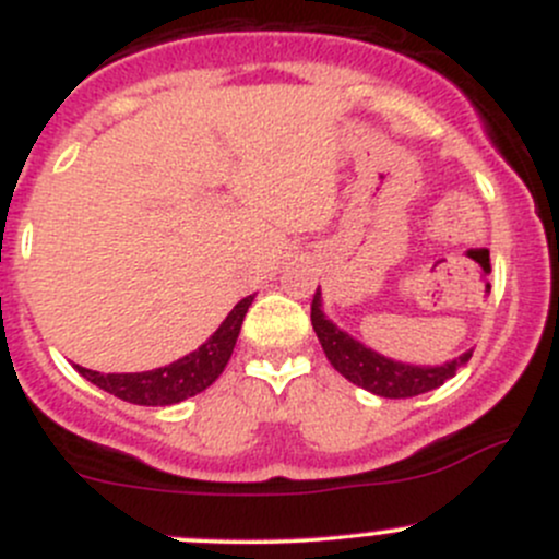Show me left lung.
<instances>
[{
	"label": "left lung",
	"mask_w": 559,
	"mask_h": 559,
	"mask_svg": "<svg viewBox=\"0 0 559 559\" xmlns=\"http://www.w3.org/2000/svg\"><path fill=\"white\" fill-rule=\"evenodd\" d=\"M310 321H313L329 364L354 385L367 388L369 393H378V396L385 399H409L433 391L472 358V350H466V354L452 358L442 367H413V364L393 361V358L374 354L372 348L361 345L326 319L324 310H321L319 289H316L313 302H310Z\"/></svg>",
	"instance_id": "obj_1"
}]
</instances>
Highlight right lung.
<instances>
[{
    "label": "right lung",
    "mask_w": 559,
    "mask_h": 559,
    "mask_svg": "<svg viewBox=\"0 0 559 559\" xmlns=\"http://www.w3.org/2000/svg\"><path fill=\"white\" fill-rule=\"evenodd\" d=\"M254 295L243 297L230 310L222 326L211 334L209 340L190 356L179 358V361L168 364V367L150 369V372H126V374H102L93 369L78 367V372L93 385L104 388L111 396L122 399V402L141 404V407H166V404H179L185 399L195 396L214 383L222 372H225L227 361H230L235 340L240 334V324L249 310Z\"/></svg>",
    "instance_id": "1"
}]
</instances>
